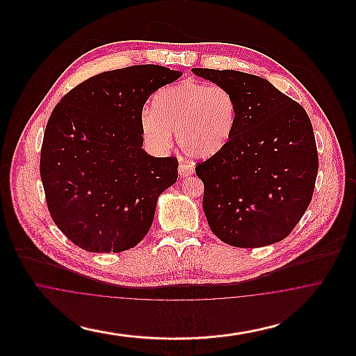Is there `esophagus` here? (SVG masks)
Returning <instances> with one entry per match:
<instances>
[{"instance_id": "esophagus-1", "label": "esophagus", "mask_w": 356, "mask_h": 356, "mask_svg": "<svg viewBox=\"0 0 356 356\" xmlns=\"http://www.w3.org/2000/svg\"><path fill=\"white\" fill-rule=\"evenodd\" d=\"M192 173H193L192 165L186 164V163H180V164H179V175H180L181 177H188V176H191Z\"/></svg>"}]
</instances>
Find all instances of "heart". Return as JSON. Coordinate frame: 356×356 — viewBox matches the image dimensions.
Instances as JSON below:
<instances>
[{
    "label": "heart",
    "instance_id": "b5f03b06",
    "mask_svg": "<svg viewBox=\"0 0 356 356\" xmlns=\"http://www.w3.org/2000/svg\"><path fill=\"white\" fill-rule=\"evenodd\" d=\"M237 122V102L221 85L184 81L159 89L151 112L140 120L145 141L157 151L172 144V134L184 152L193 159L220 153L232 138Z\"/></svg>",
    "mask_w": 356,
    "mask_h": 356
}]
</instances>
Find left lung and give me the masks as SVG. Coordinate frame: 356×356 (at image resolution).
<instances>
[{"label":"left lung","mask_w":356,"mask_h":356,"mask_svg":"<svg viewBox=\"0 0 356 356\" xmlns=\"http://www.w3.org/2000/svg\"><path fill=\"white\" fill-rule=\"evenodd\" d=\"M192 72L231 90L237 102L236 128L228 145L196 165L211 231L238 248L286 238L311 203L319 168L305 108L254 74Z\"/></svg>","instance_id":"left-lung-1"}]
</instances>
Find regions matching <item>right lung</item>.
Instances as JSON below:
<instances>
[{
    "label": "right lung",
    "instance_id": "right-lung-1",
    "mask_svg": "<svg viewBox=\"0 0 356 356\" xmlns=\"http://www.w3.org/2000/svg\"><path fill=\"white\" fill-rule=\"evenodd\" d=\"M181 74L152 64L104 72L54 106L40 175L51 219L77 247L121 252L148 234L159 196L177 180L179 161L141 148L140 120L153 92Z\"/></svg>",
    "mask_w": 356,
    "mask_h": 356
}]
</instances>
